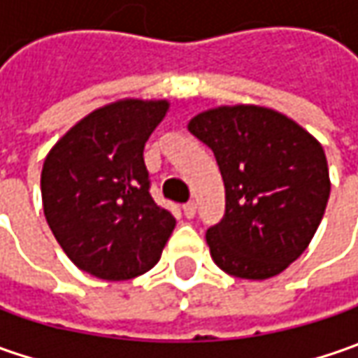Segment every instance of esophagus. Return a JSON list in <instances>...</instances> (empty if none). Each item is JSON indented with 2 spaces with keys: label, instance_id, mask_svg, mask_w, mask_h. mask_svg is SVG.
<instances>
[{
  "label": "esophagus",
  "instance_id": "1",
  "mask_svg": "<svg viewBox=\"0 0 358 358\" xmlns=\"http://www.w3.org/2000/svg\"><path fill=\"white\" fill-rule=\"evenodd\" d=\"M183 213H185L187 219H193L197 215V203L195 201H189L183 205Z\"/></svg>",
  "mask_w": 358,
  "mask_h": 358
}]
</instances>
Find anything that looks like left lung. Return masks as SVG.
<instances>
[{
  "label": "left lung",
  "instance_id": "obj_1",
  "mask_svg": "<svg viewBox=\"0 0 358 358\" xmlns=\"http://www.w3.org/2000/svg\"><path fill=\"white\" fill-rule=\"evenodd\" d=\"M187 129L211 147L225 183V215L207 229L215 265L263 281L309 247L331 193L321 143L299 123L259 105H221Z\"/></svg>",
  "mask_w": 358,
  "mask_h": 358
}]
</instances>
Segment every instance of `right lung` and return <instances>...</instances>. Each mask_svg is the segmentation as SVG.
<instances>
[{"mask_svg": "<svg viewBox=\"0 0 358 358\" xmlns=\"http://www.w3.org/2000/svg\"><path fill=\"white\" fill-rule=\"evenodd\" d=\"M167 99H119L77 121L41 169L49 229L73 265L103 281L143 275L163 253L175 217L149 195L143 149Z\"/></svg>", "mask_w": 358, "mask_h": 358, "instance_id": "right-lung-1", "label": "right lung"}]
</instances>
